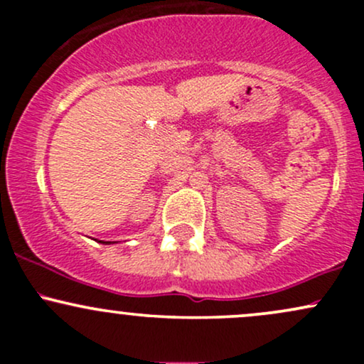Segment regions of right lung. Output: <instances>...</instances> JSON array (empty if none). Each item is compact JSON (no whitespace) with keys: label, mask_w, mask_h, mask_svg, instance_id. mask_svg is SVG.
<instances>
[{"label":"right lung","mask_w":364,"mask_h":364,"mask_svg":"<svg viewBox=\"0 0 364 364\" xmlns=\"http://www.w3.org/2000/svg\"><path fill=\"white\" fill-rule=\"evenodd\" d=\"M101 243H111V241H101Z\"/></svg>","instance_id":"add662e5"}]
</instances>
